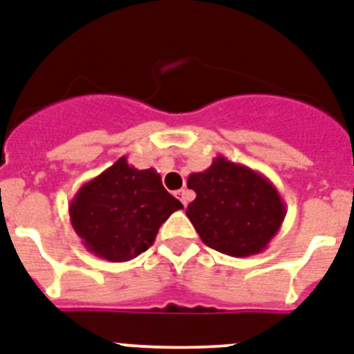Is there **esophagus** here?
I'll return each instance as SVG.
<instances>
[{"instance_id": "esophagus-1", "label": "esophagus", "mask_w": 354, "mask_h": 354, "mask_svg": "<svg viewBox=\"0 0 354 354\" xmlns=\"http://www.w3.org/2000/svg\"><path fill=\"white\" fill-rule=\"evenodd\" d=\"M176 194H178V198L182 200L183 205H187V203H189V191L182 189V191H176Z\"/></svg>"}]
</instances>
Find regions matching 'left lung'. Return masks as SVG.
Masks as SVG:
<instances>
[{
    "label": "left lung",
    "instance_id": "1",
    "mask_svg": "<svg viewBox=\"0 0 354 354\" xmlns=\"http://www.w3.org/2000/svg\"><path fill=\"white\" fill-rule=\"evenodd\" d=\"M187 187L196 192L187 218L205 245L229 257L266 251L286 218V203L269 178L223 156L192 172Z\"/></svg>",
    "mask_w": 354,
    "mask_h": 354
}]
</instances>
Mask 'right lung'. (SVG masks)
Instances as JSON below:
<instances>
[{
	"label": "right lung",
	"mask_w": 354,
	"mask_h": 354,
	"mask_svg": "<svg viewBox=\"0 0 354 354\" xmlns=\"http://www.w3.org/2000/svg\"><path fill=\"white\" fill-rule=\"evenodd\" d=\"M183 209L154 169H134L122 156L88 180L68 203V216L88 252L107 261H129L154 243L158 229Z\"/></svg>",
	"instance_id": "right-lung-1"
}]
</instances>
